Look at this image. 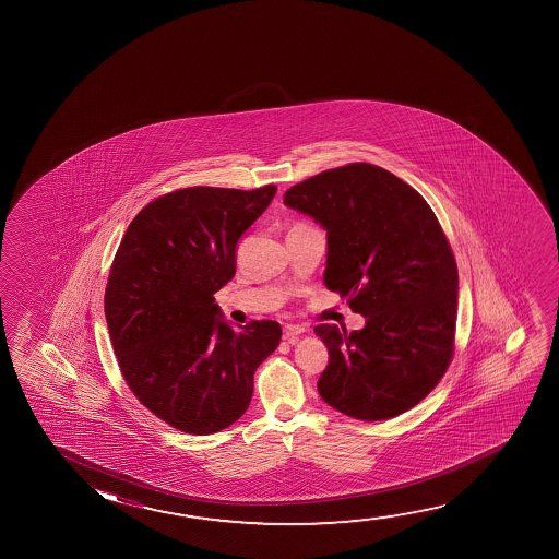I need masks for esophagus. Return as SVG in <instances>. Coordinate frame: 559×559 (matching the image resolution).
Listing matches in <instances>:
<instances>
[{
  "label": "esophagus",
  "instance_id": "esophagus-1",
  "mask_svg": "<svg viewBox=\"0 0 559 559\" xmlns=\"http://www.w3.org/2000/svg\"><path fill=\"white\" fill-rule=\"evenodd\" d=\"M304 332H306V329L299 326V324H286V326H284L283 337L288 344H296L299 334H304Z\"/></svg>",
  "mask_w": 559,
  "mask_h": 559
}]
</instances>
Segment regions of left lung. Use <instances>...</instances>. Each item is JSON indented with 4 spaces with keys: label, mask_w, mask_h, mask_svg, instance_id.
Returning <instances> with one entry per match:
<instances>
[{
    "label": "left lung",
    "mask_w": 559,
    "mask_h": 559,
    "mask_svg": "<svg viewBox=\"0 0 559 559\" xmlns=\"http://www.w3.org/2000/svg\"><path fill=\"white\" fill-rule=\"evenodd\" d=\"M284 204L326 229L324 284L365 329L319 324L329 347L317 390L357 420L418 405L451 365L459 269L433 210L411 185L367 162L326 169L284 192Z\"/></svg>",
    "instance_id": "8db88e82"
}]
</instances>
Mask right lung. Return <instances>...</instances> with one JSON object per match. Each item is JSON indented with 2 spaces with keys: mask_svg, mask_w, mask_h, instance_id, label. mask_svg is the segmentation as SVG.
<instances>
[{
  "mask_svg": "<svg viewBox=\"0 0 559 559\" xmlns=\"http://www.w3.org/2000/svg\"><path fill=\"white\" fill-rule=\"evenodd\" d=\"M275 194V185L168 192L135 215L118 246L105 290L116 359L133 395L185 433L235 424L255 370L281 344L278 322L235 330L214 298L235 276L238 240Z\"/></svg>",
  "mask_w": 559,
  "mask_h": 559,
  "instance_id": "right-lung-1",
  "label": "right lung"
}]
</instances>
